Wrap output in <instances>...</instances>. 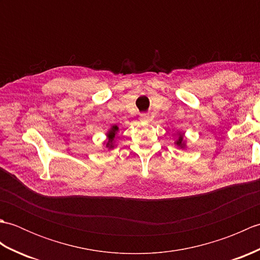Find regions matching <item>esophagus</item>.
<instances>
[{"instance_id": "1", "label": "esophagus", "mask_w": 260, "mask_h": 260, "mask_svg": "<svg viewBox=\"0 0 260 260\" xmlns=\"http://www.w3.org/2000/svg\"><path fill=\"white\" fill-rule=\"evenodd\" d=\"M148 118H150V116H148V114H141V116H140V119L142 121H147Z\"/></svg>"}]
</instances>
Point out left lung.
Listing matches in <instances>:
<instances>
[{
  "mask_svg": "<svg viewBox=\"0 0 260 260\" xmlns=\"http://www.w3.org/2000/svg\"><path fill=\"white\" fill-rule=\"evenodd\" d=\"M179 135L180 136H179V139L175 141V144L181 148H184L185 147V140L183 139V135H182V134H179Z\"/></svg>",
  "mask_w": 260,
  "mask_h": 260,
  "instance_id": "1",
  "label": "left lung"
}]
</instances>
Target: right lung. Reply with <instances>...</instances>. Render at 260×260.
Returning <instances> with one entry per match:
<instances>
[{
	"label": "right lung",
	"mask_w": 260,
	"mask_h": 260,
	"mask_svg": "<svg viewBox=\"0 0 260 260\" xmlns=\"http://www.w3.org/2000/svg\"><path fill=\"white\" fill-rule=\"evenodd\" d=\"M117 132H118V127L116 125L110 127V129L107 132L108 141L105 143V145H106V147L109 148V150H112V148H114V146H115V141L114 140H115V135L117 134Z\"/></svg>",
	"instance_id": "obj_1"
}]
</instances>
